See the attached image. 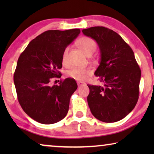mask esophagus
I'll return each instance as SVG.
<instances>
[{
    "label": "esophagus",
    "instance_id": "esophagus-1",
    "mask_svg": "<svg viewBox=\"0 0 154 154\" xmlns=\"http://www.w3.org/2000/svg\"><path fill=\"white\" fill-rule=\"evenodd\" d=\"M77 85H78V86H79V87H81V86H83V85H85V83H83V82H77Z\"/></svg>",
    "mask_w": 154,
    "mask_h": 154
}]
</instances>
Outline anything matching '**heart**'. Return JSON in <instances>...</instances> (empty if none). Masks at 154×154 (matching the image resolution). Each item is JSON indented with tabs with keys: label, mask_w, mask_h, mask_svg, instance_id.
Instances as JSON below:
<instances>
[{
	"label": "heart",
	"mask_w": 154,
	"mask_h": 154,
	"mask_svg": "<svg viewBox=\"0 0 154 154\" xmlns=\"http://www.w3.org/2000/svg\"><path fill=\"white\" fill-rule=\"evenodd\" d=\"M77 45L81 50L86 56L88 54H93L96 49V43L95 41L92 38L87 37V36H83V37L80 38L77 41ZM68 51H69V48H66L62 54V60L63 63L66 62ZM90 73L91 70L90 68H74L68 72V75L74 79L83 81L86 79Z\"/></svg>",
	"instance_id": "heart-1"
}]
</instances>
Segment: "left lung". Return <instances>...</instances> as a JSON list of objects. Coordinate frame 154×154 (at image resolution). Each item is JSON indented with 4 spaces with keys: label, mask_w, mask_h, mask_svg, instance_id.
I'll use <instances>...</instances> for the list:
<instances>
[{
    "label": "left lung",
    "mask_w": 154,
    "mask_h": 154,
    "mask_svg": "<svg viewBox=\"0 0 154 154\" xmlns=\"http://www.w3.org/2000/svg\"><path fill=\"white\" fill-rule=\"evenodd\" d=\"M83 35L96 41L100 51L94 72L103 85H88V103L98 120H121L134 108L139 99L141 71L131 48L118 33L103 26L83 29Z\"/></svg>",
    "instance_id": "obj_1"
}]
</instances>
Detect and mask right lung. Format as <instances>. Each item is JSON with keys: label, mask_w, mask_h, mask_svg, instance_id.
Returning a JSON list of instances; mask_svg holds the SVG:
<instances>
[{"label": "right lung", "mask_w": 154, "mask_h": 154, "mask_svg": "<svg viewBox=\"0 0 154 154\" xmlns=\"http://www.w3.org/2000/svg\"><path fill=\"white\" fill-rule=\"evenodd\" d=\"M80 33L77 28L48 30L28 44L18 58L14 81L18 101L34 120L43 124L56 123L69 111L70 98L77 88L74 79L66 78L51 86L59 77L62 54Z\"/></svg>", "instance_id": "obj_1"}]
</instances>
